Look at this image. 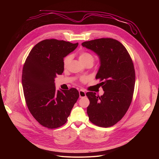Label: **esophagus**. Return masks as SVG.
<instances>
[{
    "mask_svg": "<svg viewBox=\"0 0 159 159\" xmlns=\"http://www.w3.org/2000/svg\"><path fill=\"white\" fill-rule=\"evenodd\" d=\"M79 93V96H80V98H84V97H85V96H86L85 93L84 91V90H80Z\"/></svg>",
    "mask_w": 159,
    "mask_h": 159,
    "instance_id": "34e87169",
    "label": "esophagus"
}]
</instances>
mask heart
<instances>
[{
	"instance_id": "heart-1",
	"label": "heart",
	"mask_w": 159,
	"mask_h": 159,
	"mask_svg": "<svg viewBox=\"0 0 159 159\" xmlns=\"http://www.w3.org/2000/svg\"><path fill=\"white\" fill-rule=\"evenodd\" d=\"M79 60L82 62V63L84 64L87 62H92L93 63L94 61V56L90 54L89 52H82L79 54ZM72 57L70 55H68L66 56L64 59H63V66L66 68L68 65L69 64L70 61H71Z\"/></svg>"
}]
</instances>
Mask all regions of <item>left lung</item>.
<instances>
[{"instance_id": "8db88e82", "label": "left lung", "mask_w": 159, "mask_h": 159, "mask_svg": "<svg viewBox=\"0 0 159 159\" xmlns=\"http://www.w3.org/2000/svg\"><path fill=\"white\" fill-rule=\"evenodd\" d=\"M82 45L99 57L101 65L96 79L102 81L104 91L101 96L86 93L90 101L89 119L98 126L110 127L122 119L131 104L135 84L133 61L126 48L115 39H96Z\"/></svg>"}]
</instances>
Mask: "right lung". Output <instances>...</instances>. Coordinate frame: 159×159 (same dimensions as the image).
<instances>
[{
    "mask_svg": "<svg viewBox=\"0 0 159 159\" xmlns=\"http://www.w3.org/2000/svg\"><path fill=\"white\" fill-rule=\"evenodd\" d=\"M79 43L44 39L31 50L22 69V85L31 114L42 126L53 129L67 121L79 93L75 88L56 90L55 78L64 70L63 58Z\"/></svg>",
    "mask_w": 159,
    "mask_h": 159,
    "instance_id": "1",
    "label": "right lung"
}]
</instances>
